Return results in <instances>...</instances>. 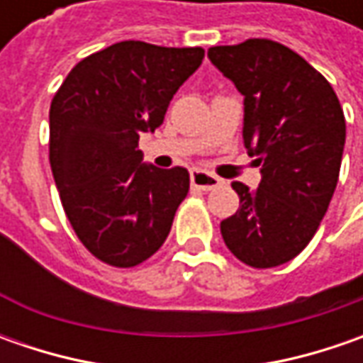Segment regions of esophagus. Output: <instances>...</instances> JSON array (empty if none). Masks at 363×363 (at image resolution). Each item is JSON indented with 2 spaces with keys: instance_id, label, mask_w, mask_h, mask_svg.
Masks as SVG:
<instances>
[{
  "instance_id": "obj_1",
  "label": "esophagus",
  "mask_w": 363,
  "mask_h": 363,
  "mask_svg": "<svg viewBox=\"0 0 363 363\" xmlns=\"http://www.w3.org/2000/svg\"><path fill=\"white\" fill-rule=\"evenodd\" d=\"M189 182H191V188L202 189V191H212L222 184L220 177L208 174V172H202V169H194L191 175H189Z\"/></svg>"
}]
</instances>
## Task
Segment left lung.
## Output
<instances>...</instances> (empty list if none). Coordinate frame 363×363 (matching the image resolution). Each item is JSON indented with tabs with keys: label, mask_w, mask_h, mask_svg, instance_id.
Instances as JSON below:
<instances>
[{
	"label": "left lung",
	"mask_w": 363,
	"mask_h": 363,
	"mask_svg": "<svg viewBox=\"0 0 363 363\" xmlns=\"http://www.w3.org/2000/svg\"><path fill=\"white\" fill-rule=\"evenodd\" d=\"M244 94L242 139L262 165L257 189L234 182L236 214L220 222L226 246L252 269L285 264L311 242L337 186L345 117L325 77L267 38L208 50Z\"/></svg>",
	"instance_id": "1"
}]
</instances>
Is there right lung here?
<instances>
[{
	"instance_id": "right-lung-1",
	"label": "right lung",
	"mask_w": 363,
	"mask_h": 363,
	"mask_svg": "<svg viewBox=\"0 0 363 363\" xmlns=\"http://www.w3.org/2000/svg\"><path fill=\"white\" fill-rule=\"evenodd\" d=\"M203 60V48L137 40L86 56L50 105V167L66 218L92 257L131 269L153 257L189 189L184 167L141 163L169 101Z\"/></svg>"
}]
</instances>
